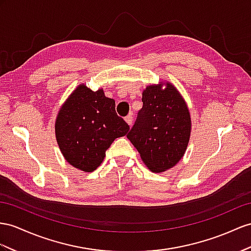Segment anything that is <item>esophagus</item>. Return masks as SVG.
I'll use <instances>...</instances> for the list:
<instances>
[{"label": "esophagus", "instance_id": "1", "mask_svg": "<svg viewBox=\"0 0 251 251\" xmlns=\"http://www.w3.org/2000/svg\"><path fill=\"white\" fill-rule=\"evenodd\" d=\"M125 121H126V123H127L128 125L131 126V123H132V121H133V119H132V115H131V114L127 115V117L125 118Z\"/></svg>", "mask_w": 251, "mask_h": 251}]
</instances>
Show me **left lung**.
Instances as JSON below:
<instances>
[{"mask_svg": "<svg viewBox=\"0 0 251 251\" xmlns=\"http://www.w3.org/2000/svg\"><path fill=\"white\" fill-rule=\"evenodd\" d=\"M142 101L127 138L151 172L168 171L187 151L192 124L188 106L174 85L162 81L147 86Z\"/></svg>", "mask_w": 251, "mask_h": 251, "instance_id": "8db88e82", "label": "left lung"}]
</instances>
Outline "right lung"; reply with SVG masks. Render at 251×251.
I'll return each mask as SVG.
<instances>
[{
    "mask_svg": "<svg viewBox=\"0 0 251 251\" xmlns=\"http://www.w3.org/2000/svg\"><path fill=\"white\" fill-rule=\"evenodd\" d=\"M129 126L115 112V101L102 89L79 85L64 101L55 123L56 140L64 159L74 168L93 172L113 141Z\"/></svg>",
    "mask_w": 251,
    "mask_h": 251,
    "instance_id": "add662e5",
    "label": "right lung"
}]
</instances>
